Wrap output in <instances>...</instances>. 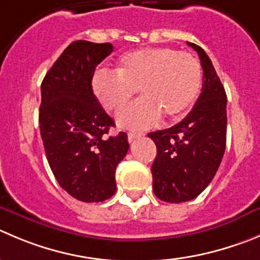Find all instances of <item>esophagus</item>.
<instances>
[{
	"label": "esophagus",
	"instance_id": "esophagus-1",
	"mask_svg": "<svg viewBox=\"0 0 260 260\" xmlns=\"http://www.w3.org/2000/svg\"><path fill=\"white\" fill-rule=\"evenodd\" d=\"M143 135H144V134H143V133H134V132L128 133V134H127V139H128V142L132 143L133 140L138 139V138H142Z\"/></svg>",
	"mask_w": 260,
	"mask_h": 260
}]
</instances>
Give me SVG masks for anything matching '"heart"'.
<instances>
[{"label":"heart","instance_id":"b5f03b06","mask_svg":"<svg viewBox=\"0 0 260 260\" xmlns=\"http://www.w3.org/2000/svg\"><path fill=\"white\" fill-rule=\"evenodd\" d=\"M202 65L189 52L170 47H153L127 52L115 73L100 70L91 86L101 105L120 112L139 90L143 98L118 116L127 128H147L165 115L169 120L182 117L202 88Z\"/></svg>","mask_w":260,"mask_h":260}]
</instances>
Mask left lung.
<instances>
[{
    "mask_svg": "<svg viewBox=\"0 0 260 260\" xmlns=\"http://www.w3.org/2000/svg\"><path fill=\"white\" fill-rule=\"evenodd\" d=\"M187 44L199 54L202 93L184 120L148 134L157 147L150 169L153 191L167 203L197 198L213 180L226 149V91L204 49Z\"/></svg>",
    "mask_w": 260,
    "mask_h": 260,
    "instance_id": "obj_1",
    "label": "left lung"
}]
</instances>
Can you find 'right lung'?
Masks as SVG:
<instances>
[{"label": "right lung", "mask_w": 260, "mask_h": 260, "mask_svg": "<svg viewBox=\"0 0 260 260\" xmlns=\"http://www.w3.org/2000/svg\"><path fill=\"white\" fill-rule=\"evenodd\" d=\"M112 51L111 43L73 42L41 85L39 128L48 165L60 186L85 203L115 194L116 167L128 150L125 133L106 137L115 121L91 88L95 68Z\"/></svg>", "instance_id": "1"}]
</instances>
